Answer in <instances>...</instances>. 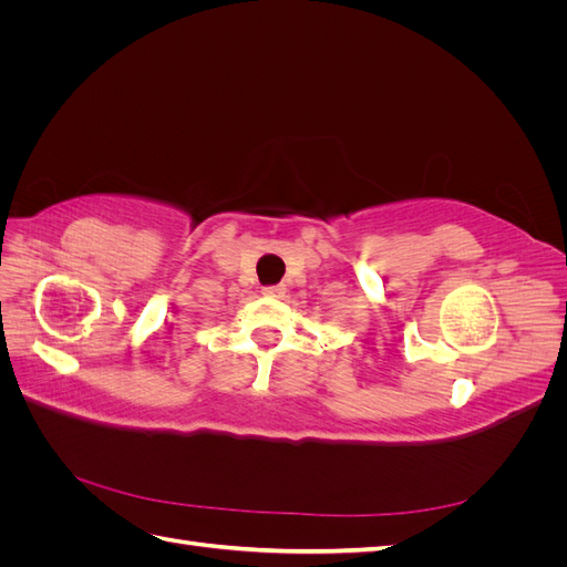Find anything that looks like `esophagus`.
<instances>
[{
	"instance_id": "1",
	"label": "esophagus",
	"mask_w": 567,
	"mask_h": 567,
	"mask_svg": "<svg viewBox=\"0 0 567 567\" xmlns=\"http://www.w3.org/2000/svg\"><path fill=\"white\" fill-rule=\"evenodd\" d=\"M262 296H265V298L279 300V298L286 296V288H284V286H265V288H262Z\"/></svg>"
}]
</instances>
